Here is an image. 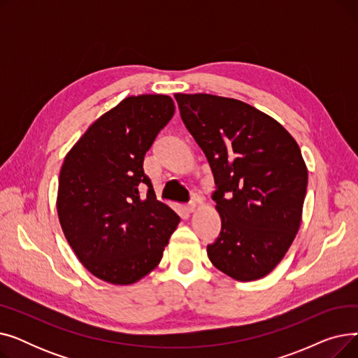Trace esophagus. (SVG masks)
Wrapping results in <instances>:
<instances>
[{
    "label": "esophagus",
    "mask_w": 358,
    "mask_h": 358,
    "mask_svg": "<svg viewBox=\"0 0 358 358\" xmlns=\"http://www.w3.org/2000/svg\"><path fill=\"white\" fill-rule=\"evenodd\" d=\"M196 208H197V203L192 201L189 206H185V212L187 213H193V212H196Z\"/></svg>",
    "instance_id": "obj_1"
}]
</instances>
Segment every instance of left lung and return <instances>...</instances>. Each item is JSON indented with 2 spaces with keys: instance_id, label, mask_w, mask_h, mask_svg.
<instances>
[{
  "instance_id": "left-lung-1",
  "label": "left lung",
  "mask_w": 358,
  "mask_h": 358,
  "mask_svg": "<svg viewBox=\"0 0 358 358\" xmlns=\"http://www.w3.org/2000/svg\"><path fill=\"white\" fill-rule=\"evenodd\" d=\"M174 97L215 177L222 229L208 245L209 259L238 281L266 277L302 222L308 168L297 142L243 101L203 92Z\"/></svg>"
}]
</instances>
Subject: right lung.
Returning a JSON list of instances; mask_svg holds the SVG:
<instances>
[{
    "label": "right lung",
    "instance_id": "1",
    "mask_svg": "<svg viewBox=\"0 0 358 358\" xmlns=\"http://www.w3.org/2000/svg\"><path fill=\"white\" fill-rule=\"evenodd\" d=\"M174 110L164 94L126 97L64 159L56 199L64 235L83 266L107 283L129 286L152 271L180 223L143 173V157Z\"/></svg>",
    "mask_w": 358,
    "mask_h": 358
}]
</instances>
